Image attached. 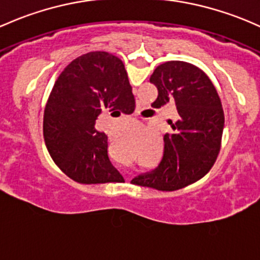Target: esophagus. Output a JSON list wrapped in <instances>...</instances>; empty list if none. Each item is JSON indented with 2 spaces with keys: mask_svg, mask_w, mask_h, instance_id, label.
<instances>
[{
  "mask_svg": "<svg viewBox=\"0 0 260 260\" xmlns=\"http://www.w3.org/2000/svg\"><path fill=\"white\" fill-rule=\"evenodd\" d=\"M144 153L146 152H144L142 148H136V159H139V158H141Z\"/></svg>",
  "mask_w": 260,
  "mask_h": 260,
  "instance_id": "1",
  "label": "esophagus"
}]
</instances>
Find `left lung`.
I'll use <instances>...</instances> for the list:
<instances>
[{
	"mask_svg": "<svg viewBox=\"0 0 260 260\" xmlns=\"http://www.w3.org/2000/svg\"><path fill=\"white\" fill-rule=\"evenodd\" d=\"M183 63L157 67L149 82L158 89L154 107L165 108L171 128L165 153L155 154L158 168L149 183L157 192L178 198L196 192L218 159L223 141L222 105L217 92Z\"/></svg>",
	"mask_w": 260,
	"mask_h": 260,
	"instance_id": "1",
	"label": "left lung"
}]
</instances>
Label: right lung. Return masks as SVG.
<instances>
[{
	"label": "right lung",
	"instance_id": "1",
	"mask_svg": "<svg viewBox=\"0 0 260 260\" xmlns=\"http://www.w3.org/2000/svg\"><path fill=\"white\" fill-rule=\"evenodd\" d=\"M123 97H132L127 77L91 73L66 81L47 106L46 147L61 172V184L78 201L89 202L91 188L124 182L100 132L108 116H119L117 109L127 108L129 100Z\"/></svg>",
	"mask_w": 260,
	"mask_h": 260
}]
</instances>
